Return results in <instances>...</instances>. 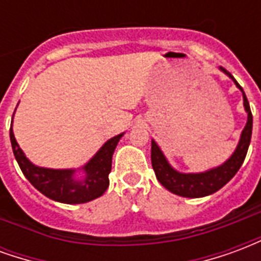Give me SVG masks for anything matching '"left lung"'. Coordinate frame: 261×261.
<instances>
[{
    "mask_svg": "<svg viewBox=\"0 0 261 261\" xmlns=\"http://www.w3.org/2000/svg\"><path fill=\"white\" fill-rule=\"evenodd\" d=\"M221 69L226 75H229L230 78L235 81L236 85L239 86L241 91L243 92L242 86L236 82V80L230 75V72H228L222 67H221ZM243 105H245V109L247 112V123L242 131L241 141L238 144L236 151L224 165H221L213 170H208L205 173H180V172H176L175 169L170 168V165L165 159L164 153L159 149L156 142L152 141L151 161H152V168L155 170V175H156L159 183L165 189H168L169 192L175 193L177 196L190 197V198L208 196V194L218 192L221 187H224L236 175V172L239 170V168L243 164V161L246 158L247 149H249L250 138H252L253 116L245 92H243Z\"/></svg>",
    "mask_w": 261,
    "mask_h": 261,
    "instance_id": "8db88e82",
    "label": "left lung"
}]
</instances>
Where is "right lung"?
<instances>
[{
  "label": "right lung",
  "instance_id": "right-lung-1",
  "mask_svg": "<svg viewBox=\"0 0 261 261\" xmlns=\"http://www.w3.org/2000/svg\"><path fill=\"white\" fill-rule=\"evenodd\" d=\"M123 134L110 138L99 152L84 166L85 177L75 179V170H56L39 168L29 162V159L18 147L12 127L9 128V137L12 144L15 159L19 165L22 173L39 192L54 201L65 204H81L100 197L109 187V173L112 170V156L117 142Z\"/></svg>",
  "mask_w": 261,
  "mask_h": 261
}]
</instances>
